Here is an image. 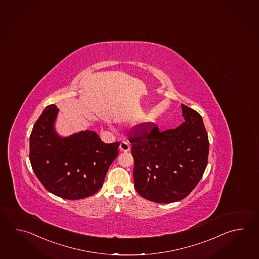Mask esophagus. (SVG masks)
<instances>
[{"label":"esophagus","instance_id":"obj_1","mask_svg":"<svg viewBox=\"0 0 259 259\" xmlns=\"http://www.w3.org/2000/svg\"><path fill=\"white\" fill-rule=\"evenodd\" d=\"M120 150L122 151V152H127V151H129L130 150V145H129V143L127 142V141H122V142L120 144Z\"/></svg>","mask_w":259,"mask_h":259}]
</instances>
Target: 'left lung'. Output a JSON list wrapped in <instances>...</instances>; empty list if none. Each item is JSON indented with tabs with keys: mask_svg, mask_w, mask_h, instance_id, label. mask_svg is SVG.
I'll use <instances>...</instances> for the list:
<instances>
[{
	"mask_svg": "<svg viewBox=\"0 0 259 259\" xmlns=\"http://www.w3.org/2000/svg\"><path fill=\"white\" fill-rule=\"evenodd\" d=\"M182 105L185 121L163 132L154 123L135 127L129 141L136 190L156 203L182 200L199 183L207 165L209 142L197 111Z\"/></svg>",
	"mask_w": 259,
	"mask_h": 259,
	"instance_id": "8db88e82",
	"label": "left lung"
}]
</instances>
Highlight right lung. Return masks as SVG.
Returning a JSON list of instances; mask_svg holds the SVG:
<instances>
[{
  "mask_svg": "<svg viewBox=\"0 0 259 259\" xmlns=\"http://www.w3.org/2000/svg\"><path fill=\"white\" fill-rule=\"evenodd\" d=\"M59 109L52 104L35 122L29 138L32 169L53 195L77 200L100 190L106 174L118 156L120 142L105 144L94 131L60 137L54 123Z\"/></svg>",
  "mask_w": 259,
  "mask_h": 259,
  "instance_id": "obj_1",
  "label": "right lung"
}]
</instances>
